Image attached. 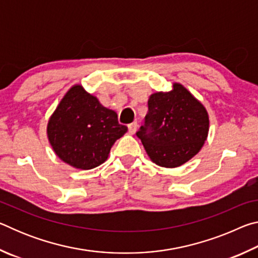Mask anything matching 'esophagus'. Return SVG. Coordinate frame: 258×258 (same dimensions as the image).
<instances>
[{"instance_id": "obj_1", "label": "esophagus", "mask_w": 258, "mask_h": 258, "mask_svg": "<svg viewBox=\"0 0 258 258\" xmlns=\"http://www.w3.org/2000/svg\"><path fill=\"white\" fill-rule=\"evenodd\" d=\"M127 127H128V132L131 134H134L135 131H137V128H138V123H137V121H133V123H131V124L127 125Z\"/></svg>"}]
</instances>
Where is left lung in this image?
Masks as SVG:
<instances>
[{
    "mask_svg": "<svg viewBox=\"0 0 258 258\" xmlns=\"http://www.w3.org/2000/svg\"><path fill=\"white\" fill-rule=\"evenodd\" d=\"M206 109L181 84L167 93L151 94L145 123L137 132L150 159L177 167L202 149L208 134Z\"/></svg>",
    "mask_w": 258,
    "mask_h": 258,
    "instance_id": "1",
    "label": "left lung"
}]
</instances>
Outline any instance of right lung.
<instances>
[{"label":"right lung","instance_id":"obj_1","mask_svg":"<svg viewBox=\"0 0 258 258\" xmlns=\"http://www.w3.org/2000/svg\"><path fill=\"white\" fill-rule=\"evenodd\" d=\"M126 131L117 113L103 107L81 85L68 91L47 124V137L56 156L81 169L94 168L106 161L112 145Z\"/></svg>","mask_w":258,"mask_h":258}]
</instances>
